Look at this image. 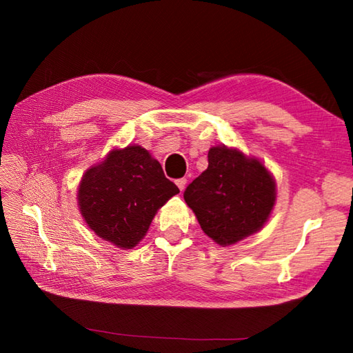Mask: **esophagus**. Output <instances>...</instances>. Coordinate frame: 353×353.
I'll use <instances>...</instances> for the list:
<instances>
[{"label": "esophagus", "mask_w": 353, "mask_h": 353, "mask_svg": "<svg viewBox=\"0 0 353 353\" xmlns=\"http://www.w3.org/2000/svg\"><path fill=\"white\" fill-rule=\"evenodd\" d=\"M176 185H177V188H179V190L183 191V190H185V186H186V179H185V177H182V179H177V181H176Z\"/></svg>", "instance_id": "obj_1"}]
</instances>
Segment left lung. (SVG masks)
Returning a JSON list of instances; mask_svg holds the SVG:
<instances>
[{
  "label": "left lung",
  "instance_id": "8db88e82",
  "mask_svg": "<svg viewBox=\"0 0 353 353\" xmlns=\"http://www.w3.org/2000/svg\"><path fill=\"white\" fill-rule=\"evenodd\" d=\"M208 168L186 186L183 199L216 244L230 245L262 229L276 201V182L264 163L236 148L216 145Z\"/></svg>",
  "mask_w": 353,
  "mask_h": 353
}]
</instances>
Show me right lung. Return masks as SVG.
<instances>
[{
    "instance_id": "1",
    "label": "right lung",
    "mask_w": 353,
    "mask_h": 353,
    "mask_svg": "<svg viewBox=\"0 0 353 353\" xmlns=\"http://www.w3.org/2000/svg\"><path fill=\"white\" fill-rule=\"evenodd\" d=\"M179 188L163 174L148 150L129 145L112 150L89 168L79 186V208L95 235L119 249H132Z\"/></svg>"
}]
</instances>
